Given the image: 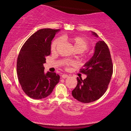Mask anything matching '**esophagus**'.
<instances>
[{
    "instance_id": "obj_1",
    "label": "esophagus",
    "mask_w": 131,
    "mask_h": 131,
    "mask_svg": "<svg viewBox=\"0 0 131 131\" xmlns=\"http://www.w3.org/2000/svg\"><path fill=\"white\" fill-rule=\"evenodd\" d=\"M68 75H67V74H63L61 75V78H63V79H65V78H68Z\"/></svg>"
}]
</instances>
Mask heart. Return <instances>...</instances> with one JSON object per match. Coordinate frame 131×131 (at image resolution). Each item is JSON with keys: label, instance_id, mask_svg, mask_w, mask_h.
Here are the masks:
<instances>
[{"label": "heart", "instance_id": "obj_1", "mask_svg": "<svg viewBox=\"0 0 131 131\" xmlns=\"http://www.w3.org/2000/svg\"><path fill=\"white\" fill-rule=\"evenodd\" d=\"M66 39L73 43L74 49L76 50V52H79V53L86 50L89 48V46L88 41L83 37H67V38H66ZM60 39L57 38L52 42V45H51V50H52V52L56 50L57 47L60 43ZM67 64L68 66L72 65V64H74V62L73 61H69V62L67 63Z\"/></svg>", "mask_w": 131, "mask_h": 131}]
</instances>
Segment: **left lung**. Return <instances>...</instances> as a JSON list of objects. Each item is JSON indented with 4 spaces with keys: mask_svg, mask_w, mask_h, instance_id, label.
Segmentation results:
<instances>
[{
    "mask_svg": "<svg viewBox=\"0 0 131 131\" xmlns=\"http://www.w3.org/2000/svg\"><path fill=\"white\" fill-rule=\"evenodd\" d=\"M92 33L98 37L95 32ZM113 67L108 47L104 41L99 40L95 46L94 55L80 70L87 78L84 80L77 78V85L72 91L73 97L85 103L100 99L107 90L113 74Z\"/></svg>",
    "mask_w": 131,
    "mask_h": 131,
    "instance_id": "left-lung-1",
    "label": "left lung"
}]
</instances>
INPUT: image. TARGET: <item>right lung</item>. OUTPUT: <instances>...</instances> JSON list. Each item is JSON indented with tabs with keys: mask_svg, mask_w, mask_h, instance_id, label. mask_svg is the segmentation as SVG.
<instances>
[{
	"mask_svg": "<svg viewBox=\"0 0 131 131\" xmlns=\"http://www.w3.org/2000/svg\"><path fill=\"white\" fill-rule=\"evenodd\" d=\"M59 29H41L31 35L21 49L16 72L23 91L30 98L49 96L60 80L55 73H44L43 64L51 52V43Z\"/></svg>",
	"mask_w": 131,
	"mask_h": 131,
	"instance_id": "1",
	"label": "right lung"
}]
</instances>
